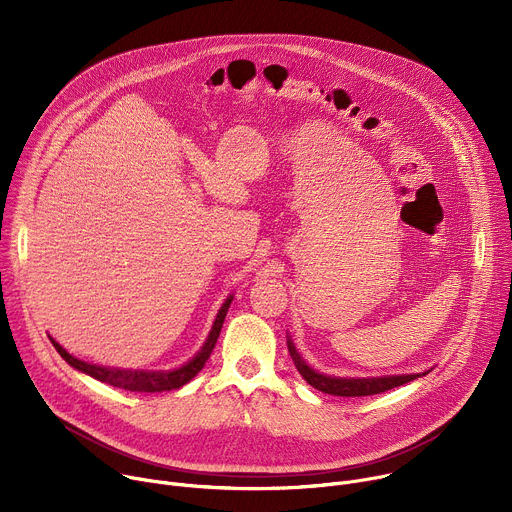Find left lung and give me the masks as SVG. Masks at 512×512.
<instances>
[{
	"instance_id": "obj_1",
	"label": "left lung",
	"mask_w": 512,
	"mask_h": 512,
	"mask_svg": "<svg viewBox=\"0 0 512 512\" xmlns=\"http://www.w3.org/2000/svg\"><path fill=\"white\" fill-rule=\"evenodd\" d=\"M287 350H289L291 360H294V364H296V369L300 371V375L306 379L308 385H312L314 389H318L322 393L336 395V397H367V395L385 393L389 389L401 387V385L415 381L419 377H425L429 373V371H425V373L383 375V377H332V375L314 371L310 364L302 358V354L298 352L291 336H287Z\"/></svg>"
}]
</instances>
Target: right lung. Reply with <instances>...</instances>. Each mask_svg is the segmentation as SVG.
Listing matches in <instances>:
<instances>
[{"label":"right lung","mask_w":512,"mask_h":512,"mask_svg":"<svg viewBox=\"0 0 512 512\" xmlns=\"http://www.w3.org/2000/svg\"><path fill=\"white\" fill-rule=\"evenodd\" d=\"M233 302V294L225 300V304L218 310L212 328L204 340V344L200 346V350L188 360L184 362L182 367L178 369H170V371H133V369H117V367H101V364H93L87 360H81L77 356H72L66 348H62L52 336L50 342L54 344V348L58 350V354L70 364L72 369H77L83 375H89L101 383H107L111 387L117 389H125V391H133V393H162V391H172V389H180L182 385H186L190 379H194L202 367L204 362L208 360L218 334H221L225 316L229 312V306Z\"/></svg>","instance_id":"add662e5"}]
</instances>
